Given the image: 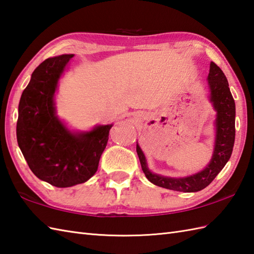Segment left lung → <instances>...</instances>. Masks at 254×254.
Masks as SVG:
<instances>
[{
  "mask_svg": "<svg viewBox=\"0 0 254 254\" xmlns=\"http://www.w3.org/2000/svg\"><path fill=\"white\" fill-rule=\"evenodd\" d=\"M210 101L216 111V138L211 162L203 171L183 178L165 177L149 171L142 150L137 143V153L142 171L152 184L159 187L183 192H195L210 185L221 172L232 155L235 143V101L228 87L227 78L219 67L211 62L207 76Z\"/></svg>",
  "mask_w": 254,
  "mask_h": 254,
  "instance_id": "8db88e82",
  "label": "left lung"
}]
</instances>
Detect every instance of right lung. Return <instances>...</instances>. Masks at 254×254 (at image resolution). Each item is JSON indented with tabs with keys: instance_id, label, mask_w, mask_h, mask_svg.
<instances>
[{
	"instance_id": "add662e5",
	"label": "right lung",
	"mask_w": 254,
	"mask_h": 254,
	"mask_svg": "<svg viewBox=\"0 0 254 254\" xmlns=\"http://www.w3.org/2000/svg\"><path fill=\"white\" fill-rule=\"evenodd\" d=\"M72 56L48 59L33 70L19 101L16 127L17 142L31 172L59 188L82 184L93 176L113 126L75 133L56 116L54 93Z\"/></svg>"
}]
</instances>
